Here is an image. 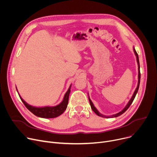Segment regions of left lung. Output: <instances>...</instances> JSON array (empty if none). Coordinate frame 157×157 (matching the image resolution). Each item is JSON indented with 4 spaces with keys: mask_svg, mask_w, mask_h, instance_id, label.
<instances>
[{
    "mask_svg": "<svg viewBox=\"0 0 157 157\" xmlns=\"http://www.w3.org/2000/svg\"><path fill=\"white\" fill-rule=\"evenodd\" d=\"M133 51H134V53H135V55H136V61H137L138 66V86H137V87H136V89H135V92H134L133 94H132V97H131V99L129 100V101L128 102V103L127 104V105L125 106V107L124 108V109H123L121 111H120L119 113H117V114H115L111 115V116H104V115L102 114L101 113H100L98 111V110L97 109H96V107L94 106V104L92 103V101L90 100V98H89V102H90V106H91L92 109V111H94L96 114H97L98 116H101V117H107V118H109V117H116L119 116L120 115L123 114V113H124V112H125V111L128 109L129 107L130 106V105L132 104V101H133L134 99L135 98V96H136V94H137V92H138V89H139V86H140L141 75H140V62H139L138 55V53H136V50H135V48H133Z\"/></svg>",
    "mask_w": 157,
    "mask_h": 157,
    "instance_id": "1",
    "label": "left lung"
}]
</instances>
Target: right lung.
Returning <instances> with one entry per match:
<instances>
[{
    "label": "right lung",
    "instance_id": "add662e5",
    "mask_svg": "<svg viewBox=\"0 0 157 157\" xmlns=\"http://www.w3.org/2000/svg\"><path fill=\"white\" fill-rule=\"evenodd\" d=\"M71 86V85L70 86L68 90L65 93L63 99L62 101V102L59 103L58 105L56 106H52V107L45 106V107H36L34 106H32L24 101L23 99H22V98L21 97L20 95H19L22 102L24 103V104L25 105L27 109L29 110L35 116L40 117H42V118H54L59 116V115H61L66 110L68 103V98H69V94L70 92Z\"/></svg>",
    "mask_w": 157,
    "mask_h": 157
}]
</instances>
